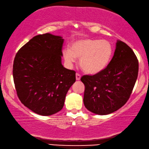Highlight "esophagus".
Listing matches in <instances>:
<instances>
[{
  "label": "esophagus",
  "mask_w": 149,
  "mask_h": 149,
  "mask_svg": "<svg viewBox=\"0 0 149 149\" xmlns=\"http://www.w3.org/2000/svg\"><path fill=\"white\" fill-rule=\"evenodd\" d=\"M81 77V74H79V73H77V74H76V79H77V81H79V80H80Z\"/></svg>",
  "instance_id": "1"
}]
</instances>
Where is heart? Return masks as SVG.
I'll return each mask as SVG.
<instances>
[{"label":"heart","instance_id":"heart-1","mask_svg":"<svg viewBox=\"0 0 149 149\" xmlns=\"http://www.w3.org/2000/svg\"><path fill=\"white\" fill-rule=\"evenodd\" d=\"M62 54L69 66L77 58H80L79 66L83 71L89 74H96L109 64L113 54V47L107 40L81 38L73 42L70 49H64Z\"/></svg>","mask_w":149,"mask_h":149}]
</instances>
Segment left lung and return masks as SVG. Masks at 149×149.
I'll return each mask as SVG.
<instances>
[{"label":"left lung","mask_w":149,"mask_h":149,"mask_svg":"<svg viewBox=\"0 0 149 149\" xmlns=\"http://www.w3.org/2000/svg\"><path fill=\"white\" fill-rule=\"evenodd\" d=\"M138 74V60L133 50L117 40L115 54L108 66L97 74L84 75L85 107L97 115H109L129 100Z\"/></svg>","instance_id":"1"}]
</instances>
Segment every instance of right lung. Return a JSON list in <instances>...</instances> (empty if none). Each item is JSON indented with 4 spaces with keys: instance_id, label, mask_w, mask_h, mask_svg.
Here are the masks:
<instances>
[{
    "instance_id": "add662e5",
    "label": "right lung",
    "mask_w": 149,
    "mask_h": 149,
    "mask_svg": "<svg viewBox=\"0 0 149 149\" xmlns=\"http://www.w3.org/2000/svg\"><path fill=\"white\" fill-rule=\"evenodd\" d=\"M62 36L46 33L34 36L18 51L13 76L17 96L38 115L49 116L62 109L75 71L62 64Z\"/></svg>"
}]
</instances>
